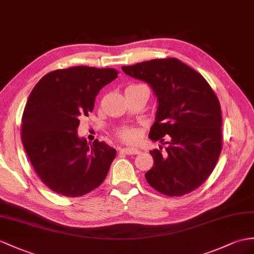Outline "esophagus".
Segmentation results:
<instances>
[{"label": "esophagus", "instance_id": "esophagus-1", "mask_svg": "<svg viewBox=\"0 0 254 254\" xmlns=\"http://www.w3.org/2000/svg\"><path fill=\"white\" fill-rule=\"evenodd\" d=\"M139 153L140 151L137 148H120V154H124V155H135Z\"/></svg>", "mask_w": 254, "mask_h": 254}]
</instances>
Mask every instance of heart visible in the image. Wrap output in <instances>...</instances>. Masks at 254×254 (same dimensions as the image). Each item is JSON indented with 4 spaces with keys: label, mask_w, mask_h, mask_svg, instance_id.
Here are the masks:
<instances>
[{
    "label": "heart",
    "mask_w": 254,
    "mask_h": 254,
    "mask_svg": "<svg viewBox=\"0 0 254 254\" xmlns=\"http://www.w3.org/2000/svg\"><path fill=\"white\" fill-rule=\"evenodd\" d=\"M116 135L124 143L134 144L137 143L140 139V131L138 128L124 126L116 130Z\"/></svg>",
    "instance_id": "obj_1"
}]
</instances>
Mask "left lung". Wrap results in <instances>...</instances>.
<instances>
[{"label": "left lung", "instance_id": "left-lung-1", "mask_svg": "<svg viewBox=\"0 0 254 254\" xmlns=\"http://www.w3.org/2000/svg\"><path fill=\"white\" fill-rule=\"evenodd\" d=\"M127 75L151 86L157 98L155 123L148 138L167 147L150 151L154 165L147 183L168 196L199 188L211 175L222 150V114L218 97L201 74L177 58L153 59L122 66Z\"/></svg>", "mask_w": 254, "mask_h": 254}]
</instances>
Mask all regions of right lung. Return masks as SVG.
Masks as SVG:
<instances>
[{
  "instance_id": "1",
  "label": "right lung",
  "mask_w": 254,
  "mask_h": 254,
  "mask_svg": "<svg viewBox=\"0 0 254 254\" xmlns=\"http://www.w3.org/2000/svg\"><path fill=\"white\" fill-rule=\"evenodd\" d=\"M111 67L72 66L43 76L28 98L21 139L31 165L48 189L79 197L106 179L116 151L77 135L79 120L94 110L98 92L117 77Z\"/></svg>"
}]
</instances>
